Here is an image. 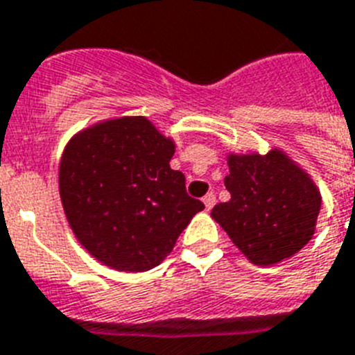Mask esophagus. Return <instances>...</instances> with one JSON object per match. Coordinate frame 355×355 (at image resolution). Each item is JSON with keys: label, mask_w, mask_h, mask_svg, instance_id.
I'll return each mask as SVG.
<instances>
[{"label": "esophagus", "mask_w": 355, "mask_h": 355, "mask_svg": "<svg viewBox=\"0 0 355 355\" xmlns=\"http://www.w3.org/2000/svg\"><path fill=\"white\" fill-rule=\"evenodd\" d=\"M202 202H205V206H206V210H211V208H214V206H216V195L211 193H206L205 197H202Z\"/></svg>", "instance_id": "esophagus-1"}]
</instances>
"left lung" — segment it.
<instances>
[{"label": "left lung", "instance_id": "1", "mask_svg": "<svg viewBox=\"0 0 355 355\" xmlns=\"http://www.w3.org/2000/svg\"><path fill=\"white\" fill-rule=\"evenodd\" d=\"M228 202L211 217L256 265H275L313 237L320 193L313 180L282 150L228 155Z\"/></svg>", "mask_w": 355, "mask_h": 355}]
</instances>
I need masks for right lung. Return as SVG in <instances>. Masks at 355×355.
Segmentation results:
<instances>
[{"label": "right lung", "mask_w": 355, "mask_h": 355, "mask_svg": "<svg viewBox=\"0 0 355 355\" xmlns=\"http://www.w3.org/2000/svg\"><path fill=\"white\" fill-rule=\"evenodd\" d=\"M175 144L144 116L80 130L60 158L58 191L75 237L101 263L141 272L160 265L197 211L169 167Z\"/></svg>", "instance_id": "1"}]
</instances>
